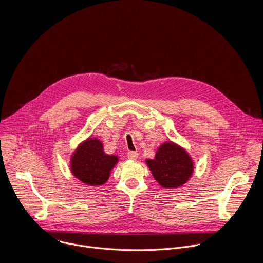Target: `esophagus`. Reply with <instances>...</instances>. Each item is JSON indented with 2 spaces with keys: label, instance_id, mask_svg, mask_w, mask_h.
Segmentation results:
<instances>
[{
  "label": "esophagus",
  "instance_id": "obj_1",
  "mask_svg": "<svg viewBox=\"0 0 263 263\" xmlns=\"http://www.w3.org/2000/svg\"><path fill=\"white\" fill-rule=\"evenodd\" d=\"M128 158L131 159V160H136L138 158V153L137 152H134V151H131L128 153Z\"/></svg>",
  "mask_w": 263,
  "mask_h": 263
}]
</instances>
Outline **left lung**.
Here are the masks:
<instances>
[{"instance_id":"1","label":"left lung","mask_w":263,"mask_h":263,"mask_svg":"<svg viewBox=\"0 0 263 263\" xmlns=\"http://www.w3.org/2000/svg\"><path fill=\"white\" fill-rule=\"evenodd\" d=\"M155 180L163 189H178L191 179L194 161L186 149L173 141L163 142L154 159L145 160Z\"/></svg>"}]
</instances>
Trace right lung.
Wrapping results in <instances>:
<instances>
[{"instance_id": "add662e5", "label": "right lung", "mask_w": 263, "mask_h": 263, "mask_svg": "<svg viewBox=\"0 0 263 263\" xmlns=\"http://www.w3.org/2000/svg\"><path fill=\"white\" fill-rule=\"evenodd\" d=\"M119 162L117 155L104 152L103 142L98 138H87L70 156V172L82 183L100 186L107 182L111 171Z\"/></svg>"}]
</instances>
